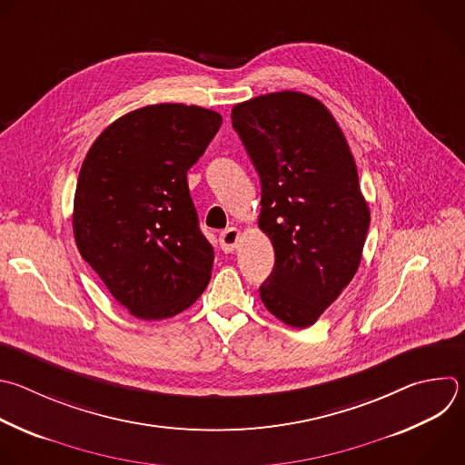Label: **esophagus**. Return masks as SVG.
Segmentation results:
<instances>
[{
	"mask_svg": "<svg viewBox=\"0 0 465 465\" xmlns=\"http://www.w3.org/2000/svg\"><path fill=\"white\" fill-rule=\"evenodd\" d=\"M239 237H241V232H239L237 228H228V230H224V232L219 235V242H221L223 252H226V253L235 252L237 242H239Z\"/></svg>",
	"mask_w": 465,
	"mask_h": 465,
	"instance_id": "obj_1",
	"label": "esophagus"
}]
</instances>
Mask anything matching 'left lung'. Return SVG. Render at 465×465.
Wrapping results in <instances>:
<instances>
[{"instance_id": "8db88e82", "label": "left lung", "mask_w": 465, "mask_h": 465, "mask_svg": "<svg viewBox=\"0 0 465 465\" xmlns=\"http://www.w3.org/2000/svg\"><path fill=\"white\" fill-rule=\"evenodd\" d=\"M232 125L259 173V228L275 252L261 301L311 327L358 272L371 224L351 147L331 111L297 91L233 105Z\"/></svg>"}]
</instances>
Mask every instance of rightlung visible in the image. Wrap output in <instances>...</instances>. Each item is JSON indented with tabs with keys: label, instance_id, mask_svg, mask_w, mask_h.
I'll return each mask as SVG.
<instances>
[{
	"label": "right lung",
	"instance_id": "add662e5",
	"mask_svg": "<svg viewBox=\"0 0 465 465\" xmlns=\"http://www.w3.org/2000/svg\"><path fill=\"white\" fill-rule=\"evenodd\" d=\"M223 124L212 109L154 104L107 125L80 170L73 232L80 255L140 320L192 306L212 277L188 170Z\"/></svg>",
	"mask_w": 465,
	"mask_h": 465
}]
</instances>
